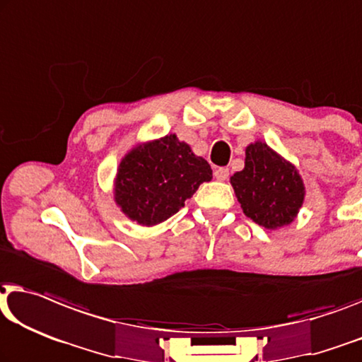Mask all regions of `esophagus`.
Here are the masks:
<instances>
[{
    "instance_id": "esophagus-1",
    "label": "esophagus",
    "mask_w": 362,
    "mask_h": 362,
    "mask_svg": "<svg viewBox=\"0 0 362 362\" xmlns=\"http://www.w3.org/2000/svg\"><path fill=\"white\" fill-rule=\"evenodd\" d=\"M214 176H216V180L218 181H225L228 177V170L227 168H217L214 171Z\"/></svg>"
}]
</instances>
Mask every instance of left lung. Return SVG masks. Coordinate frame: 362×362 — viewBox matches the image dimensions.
Segmentation results:
<instances>
[{"label": "left lung", "mask_w": 362, "mask_h": 362, "mask_svg": "<svg viewBox=\"0 0 362 362\" xmlns=\"http://www.w3.org/2000/svg\"><path fill=\"white\" fill-rule=\"evenodd\" d=\"M246 217L277 228L291 223L303 202V182L297 170L263 142L246 148L245 168L230 177Z\"/></svg>", "instance_id": "8db88e82"}]
</instances>
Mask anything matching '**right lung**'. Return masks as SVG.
<instances>
[{
    "mask_svg": "<svg viewBox=\"0 0 362 362\" xmlns=\"http://www.w3.org/2000/svg\"><path fill=\"white\" fill-rule=\"evenodd\" d=\"M211 180V165L176 135H166L120 161L116 201L125 216L150 227L175 216L199 185Z\"/></svg>",
    "mask_w": 362,
    "mask_h": 362,
    "instance_id": "right-lung-1",
    "label": "right lung"
}]
</instances>
